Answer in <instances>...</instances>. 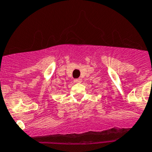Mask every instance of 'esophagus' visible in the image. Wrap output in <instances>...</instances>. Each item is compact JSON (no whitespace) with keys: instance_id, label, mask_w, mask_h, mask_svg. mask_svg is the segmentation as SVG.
<instances>
[{"instance_id":"1","label":"esophagus","mask_w":152,"mask_h":152,"mask_svg":"<svg viewBox=\"0 0 152 152\" xmlns=\"http://www.w3.org/2000/svg\"><path fill=\"white\" fill-rule=\"evenodd\" d=\"M75 82L76 83H81V78H77V79H75Z\"/></svg>"}]
</instances>
